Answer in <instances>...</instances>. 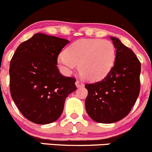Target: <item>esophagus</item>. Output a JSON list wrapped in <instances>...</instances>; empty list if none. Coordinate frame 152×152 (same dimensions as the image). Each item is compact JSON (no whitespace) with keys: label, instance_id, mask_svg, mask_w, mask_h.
Listing matches in <instances>:
<instances>
[{"label":"esophagus","instance_id":"34e87169","mask_svg":"<svg viewBox=\"0 0 152 152\" xmlns=\"http://www.w3.org/2000/svg\"><path fill=\"white\" fill-rule=\"evenodd\" d=\"M75 85H76L77 87H81V86H83V83L80 80H77L75 82Z\"/></svg>","mask_w":152,"mask_h":152}]
</instances>
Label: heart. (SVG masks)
<instances>
[{
	"mask_svg": "<svg viewBox=\"0 0 152 152\" xmlns=\"http://www.w3.org/2000/svg\"><path fill=\"white\" fill-rule=\"evenodd\" d=\"M115 50L109 40L82 39L66 49L57 58L59 66L71 72L79 64V71L86 80H99L107 75L113 66Z\"/></svg>",
	"mask_w": 152,
	"mask_h": 152,
	"instance_id": "b5f03b06",
	"label": "heart"
}]
</instances>
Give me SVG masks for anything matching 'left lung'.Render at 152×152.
Instances as JSON below:
<instances>
[{
    "label": "left lung",
    "instance_id": "8db88e82",
    "mask_svg": "<svg viewBox=\"0 0 152 152\" xmlns=\"http://www.w3.org/2000/svg\"><path fill=\"white\" fill-rule=\"evenodd\" d=\"M116 49L114 66L103 80L87 83L86 112L92 120L113 123L131 110L140 90L141 64L135 53L118 39L110 37Z\"/></svg>",
    "mask_w": 152,
    "mask_h": 152
}]
</instances>
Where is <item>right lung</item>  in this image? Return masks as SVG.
<instances>
[{"label":"right lung","mask_w":152,"mask_h":152,"mask_svg":"<svg viewBox=\"0 0 152 152\" xmlns=\"http://www.w3.org/2000/svg\"><path fill=\"white\" fill-rule=\"evenodd\" d=\"M69 40L37 34L21 43L10 65V93L22 115L45 125L61 115L65 100L76 90L74 77L57 69V57Z\"/></svg>","instance_id":"right-lung-1"}]
</instances>
